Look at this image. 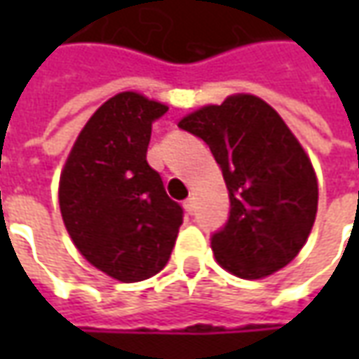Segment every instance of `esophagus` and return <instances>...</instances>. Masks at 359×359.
Masks as SVG:
<instances>
[{"label":"esophagus","mask_w":359,"mask_h":359,"mask_svg":"<svg viewBox=\"0 0 359 359\" xmlns=\"http://www.w3.org/2000/svg\"><path fill=\"white\" fill-rule=\"evenodd\" d=\"M184 210H186V212H187V214H189V215L196 214V203H194V200H191V198H189V200L184 201Z\"/></svg>","instance_id":"34e87169"}]
</instances>
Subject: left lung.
Returning a JSON list of instances; mask_svg holds the SVG:
<instances>
[{
	"mask_svg": "<svg viewBox=\"0 0 359 359\" xmlns=\"http://www.w3.org/2000/svg\"><path fill=\"white\" fill-rule=\"evenodd\" d=\"M177 126L210 145L228 186L231 210L212 238L215 262L243 280L285 268L313 228L318 177L282 116L257 95L233 93Z\"/></svg>",
	"mask_w": 359,
	"mask_h": 359,
	"instance_id": "1",
	"label": "left lung"
}]
</instances>
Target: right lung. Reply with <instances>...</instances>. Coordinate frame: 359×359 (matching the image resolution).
<instances>
[{
	"label": "right lung",
	"mask_w": 359,
	"mask_h": 359,
	"mask_svg": "<svg viewBox=\"0 0 359 359\" xmlns=\"http://www.w3.org/2000/svg\"><path fill=\"white\" fill-rule=\"evenodd\" d=\"M168 105L121 91L79 131L60 175L63 224L79 254L118 282L163 269L184 212L147 163L151 123Z\"/></svg>",
	"instance_id": "obj_1"
}]
</instances>
